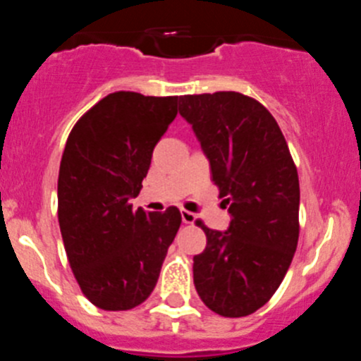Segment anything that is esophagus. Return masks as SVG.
<instances>
[{
  "label": "esophagus",
  "instance_id": "esophagus-1",
  "mask_svg": "<svg viewBox=\"0 0 361 361\" xmlns=\"http://www.w3.org/2000/svg\"><path fill=\"white\" fill-rule=\"evenodd\" d=\"M180 216H183V222L184 224H193V222H195V213H191V212H186V209H183V212H180Z\"/></svg>",
  "mask_w": 361,
  "mask_h": 361
}]
</instances>
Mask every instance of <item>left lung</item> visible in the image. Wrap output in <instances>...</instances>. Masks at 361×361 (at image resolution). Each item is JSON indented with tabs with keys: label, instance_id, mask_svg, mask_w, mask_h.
<instances>
[{
	"label": "left lung",
	"instance_id": "8db88e82",
	"mask_svg": "<svg viewBox=\"0 0 361 361\" xmlns=\"http://www.w3.org/2000/svg\"><path fill=\"white\" fill-rule=\"evenodd\" d=\"M191 124L231 215L228 231L197 220L206 250L193 257L200 300L220 317H247L275 295L298 244L300 184L275 117L238 92L184 95Z\"/></svg>",
	"mask_w": 361,
	"mask_h": 361
}]
</instances>
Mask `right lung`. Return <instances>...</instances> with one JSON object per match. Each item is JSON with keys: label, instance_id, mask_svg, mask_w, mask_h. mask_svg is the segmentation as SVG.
Returning a JSON list of instances; mask_svg holds the SVG:
<instances>
[{"label": "right lung", "instance_id": "obj_1", "mask_svg": "<svg viewBox=\"0 0 361 361\" xmlns=\"http://www.w3.org/2000/svg\"><path fill=\"white\" fill-rule=\"evenodd\" d=\"M177 95L114 92L75 123L57 180V219L82 295L104 311L141 305L159 280L180 212L133 209Z\"/></svg>", "mask_w": 361, "mask_h": 361}]
</instances>
